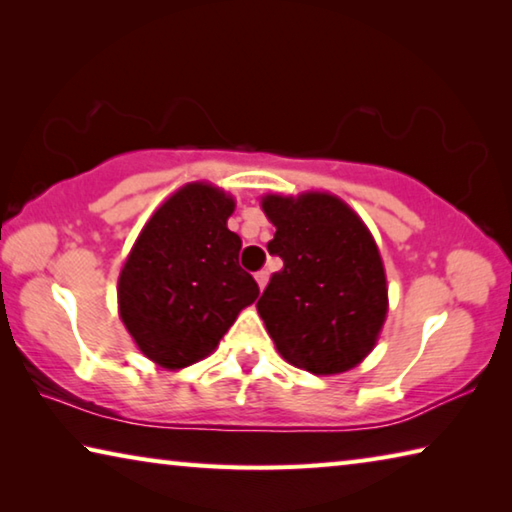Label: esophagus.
<instances>
[{
    "mask_svg": "<svg viewBox=\"0 0 512 512\" xmlns=\"http://www.w3.org/2000/svg\"><path fill=\"white\" fill-rule=\"evenodd\" d=\"M255 280H257V284H259V289L264 291L266 282H268V271H257V273H255Z\"/></svg>",
    "mask_w": 512,
    "mask_h": 512,
    "instance_id": "1",
    "label": "esophagus"
}]
</instances>
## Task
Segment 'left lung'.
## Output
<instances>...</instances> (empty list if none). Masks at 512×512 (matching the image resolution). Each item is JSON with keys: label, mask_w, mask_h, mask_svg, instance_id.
I'll return each mask as SVG.
<instances>
[{"label": "left lung", "mask_w": 512, "mask_h": 512, "mask_svg": "<svg viewBox=\"0 0 512 512\" xmlns=\"http://www.w3.org/2000/svg\"><path fill=\"white\" fill-rule=\"evenodd\" d=\"M275 225L268 253L284 262L257 311L284 359L314 375L357 366L377 341L388 309L379 250L341 198L266 196Z\"/></svg>", "instance_id": "left-lung-1"}]
</instances>
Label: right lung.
<instances>
[{"mask_svg": "<svg viewBox=\"0 0 512 512\" xmlns=\"http://www.w3.org/2000/svg\"><path fill=\"white\" fill-rule=\"evenodd\" d=\"M235 201L210 185L180 189L144 225L119 275V314L140 350L162 368L207 357L239 311L259 296L228 230Z\"/></svg>", "mask_w": 512, "mask_h": 512, "instance_id": "obj_1", "label": "right lung"}]
</instances>
